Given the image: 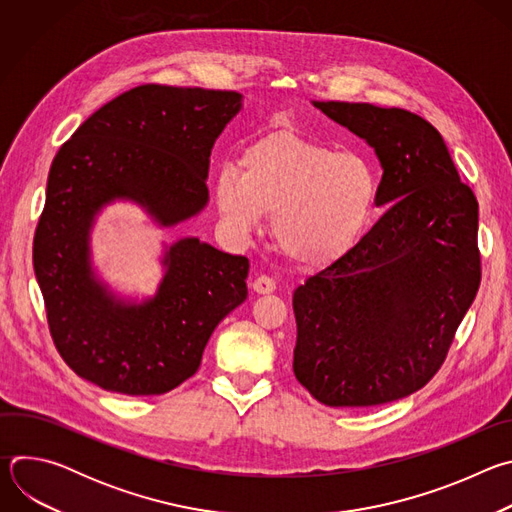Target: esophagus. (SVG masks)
Listing matches in <instances>:
<instances>
[{"label": "esophagus", "instance_id": "1", "mask_svg": "<svg viewBox=\"0 0 512 512\" xmlns=\"http://www.w3.org/2000/svg\"><path fill=\"white\" fill-rule=\"evenodd\" d=\"M253 289L257 294H271V291H275V281L269 275H259L253 281Z\"/></svg>", "mask_w": 512, "mask_h": 512}]
</instances>
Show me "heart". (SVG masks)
Listing matches in <instances>:
<instances>
[{
	"instance_id": "heart-1",
	"label": "heart",
	"mask_w": 512,
	"mask_h": 512,
	"mask_svg": "<svg viewBox=\"0 0 512 512\" xmlns=\"http://www.w3.org/2000/svg\"><path fill=\"white\" fill-rule=\"evenodd\" d=\"M214 198L241 235L271 212L277 249L298 265L318 267L344 255L367 231L379 178L358 154H336L298 133L275 131L247 145L239 168L216 170Z\"/></svg>"
}]
</instances>
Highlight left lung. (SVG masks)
Returning <instances> with one entry per match:
<instances>
[{
    "label": "left lung",
    "instance_id": "8db88e82",
    "mask_svg": "<svg viewBox=\"0 0 512 512\" xmlns=\"http://www.w3.org/2000/svg\"><path fill=\"white\" fill-rule=\"evenodd\" d=\"M373 145L375 227L294 291L296 379L328 407L407 397L440 371L480 287L478 200L429 121L405 109L316 101Z\"/></svg>",
    "mask_w": 512,
    "mask_h": 512
}]
</instances>
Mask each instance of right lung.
I'll return each instance as SVG.
<instances>
[{
    "instance_id": "1",
    "label": "right lung",
    "mask_w": 512,
    "mask_h": 512,
    "mask_svg": "<svg viewBox=\"0 0 512 512\" xmlns=\"http://www.w3.org/2000/svg\"><path fill=\"white\" fill-rule=\"evenodd\" d=\"M239 109L235 91L141 85L95 111L54 156L34 271L56 350L105 391L176 389L198 371L218 322L247 300L249 259L198 239L170 247L156 298L139 306L109 296L89 263L93 218L115 198L166 227L204 208L212 145Z\"/></svg>"
}]
</instances>
